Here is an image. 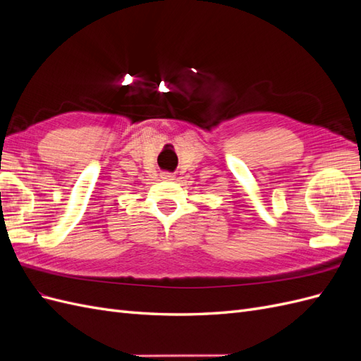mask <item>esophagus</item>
Masks as SVG:
<instances>
[{
    "mask_svg": "<svg viewBox=\"0 0 361 361\" xmlns=\"http://www.w3.org/2000/svg\"><path fill=\"white\" fill-rule=\"evenodd\" d=\"M161 178H162L164 180H173V179H174V174H173V173H169V171H162V173H161Z\"/></svg>",
    "mask_w": 361,
    "mask_h": 361,
    "instance_id": "esophagus-1",
    "label": "esophagus"
}]
</instances>
